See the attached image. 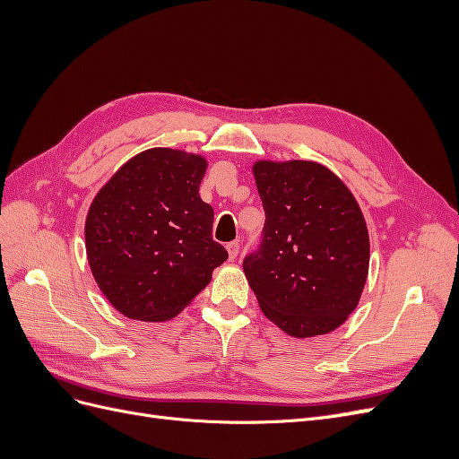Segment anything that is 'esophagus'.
Listing matches in <instances>:
<instances>
[{"label":"esophagus","mask_w":459,"mask_h":459,"mask_svg":"<svg viewBox=\"0 0 459 459\" xmlns=\"http://www.w3.org/2000/svg\"><path fill=\"white\" fill-rule=\"evenodd\" d=\"M228 253H230V258H231V260L238 258V255H239V241L228 243Z\"/></svg>","instance_id":"esophagus-1"}]
</instances>
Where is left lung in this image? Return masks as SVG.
Segmentation results:
<instances>
[{
	"label": "left lung",
	"mask_w": 459,
	"mask_h": 459,
	"mask_svg": "<svg viewBox=\"0 0 459 459\" xmlns=\"http://www.w3.org/2000/svg\"><path fill=\"white\" fill-rule=\"evenodd\" d=\"M266 221L243 270L260 310L299 339L325 335L358 307L369 268L362 211L341 179L312 160L253 166Z\"/></svg>",
	"instance_id": "1"
}]
</instances>
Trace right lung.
Segmentation results:
<instances>
[{"label":"right lung","mask_w":459,"mask_h":459,"mask_svg":"<svg viewBox=\"0 0 459 459\" xmlns=\"http://www.w3.org/2000/svg\"><path fill=\"white\" fill-rule=\"evenodd\" d=\"M206 160L155 147L122 164L86 218V253L101 293L140 322H166L212 280L228 251L199 195Z\"/></svg>","instance_id":"1"}]
</instances>
